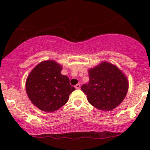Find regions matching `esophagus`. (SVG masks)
Listing matches in <instances>:
<instances>
[{"label":"esophagus","mask_w":150,"mask_h":150,"mask_svg":"<svg viewBox=\"0 0 150 150\" xmlns=\"http://www.w3.org/2000/svg\"><path fill=\"white\" fill-rule=\"evenodd\" d=\"M75 88L76 89H79V88H81V85L80 84H77L75 85Z\"/></svg>","instance_id":"34e87169"}]
</instances>
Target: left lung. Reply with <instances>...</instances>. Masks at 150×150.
Here are the masks:
<instances>
[{
	"label": "left lung",
	"mask_w": 150,
	"mask_h": 150,
	"mask_svg": "<svg viewBox=\"0 0 150 150\" xmlns=\"http://www.w3.org/2000/svg\"><path fill=\"white\" fill-rule=\"evenodd\" d=\"M89 81L81 86L91 105L98 110L110 111L122 102L128 90V80L119 68L103 62L88 70Z\"/></svg>",
	"instance_id": "1"
}]
</instances>
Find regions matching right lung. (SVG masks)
I'll use <instances>...</instances> for the list:
<instances>
[{"mask_svg": "<svg viewBox=\"0 0 150 150\" xmlns=\"http://www.w3.org/2000/svg\"><path fill=\"white\" fill-rule=\"evenodd\" d=\"M62 66L54 60L43 61L33 69L26 81L29 99L36 107L47 112L65 105L75 88L67 76L61 73Z\"/></svg>", "mask_w": 150, "mask_h": 150, "instance_id": "1", "label": "right lung"}]
</instances>
